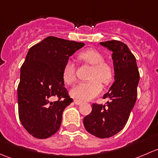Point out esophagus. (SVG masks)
Returning a JSON list of instances; mask_svg holds the SVG:
<instances>
[{"label": "esophagus", "instance_id": "34e87169", "mask_svg": "<svg viewBox=\"0 0 158 158\" xmlns=\"http://www.w3.org/2000/svg\"><path fill=\"white\" fill-rule=\"evenodd\" d=\"M74 103L76 105H77V106H79V105H81V103H82V102H80V101H79V100H77V99H75L74 100Z\"/></svg>", "mask_w": 158, "mask_h": 158}]
</instances>
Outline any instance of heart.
I'll list each match as a JSON object with an SVG mask.
<instances>
[{
    "instance_id": "obj_1",
    "label": "heart",
    "mask_w": 158,
    "mask_h": 158,
    "mask_svg": "<svg viewBox=\"0 0 158 158\" xmlns=\"http://www.w3.org/2000/svg\"><path fill=\"white\" fill-rule=\"evenodd\" d=\"M79 58L93 66L90 75L92 80L79 82L71 89L69 93L79 101H88L101 92L102 86L100 81L106 85L109 83L112 79L113 69L109 63L104 61L102 53L97 49H85L79 54ZM63 79L68 85H71L76 80V66L71 60H67L63 67Z\"/></svg>"
}]
</instances>
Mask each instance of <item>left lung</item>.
I'll return each instance as SVG.
<instances>
[{
    "instance_id": "8db88e82",
    "label": "left lung",
    "mask_w": 158,
    "mask_h": 158,
    "mask_svg": "<svg viewBox=\"0 0 158 158\" xmlns=\"http://www.w3.org/2000/svg\"><path fill=\"white\" fill-rule=\"evenodd\" d=\"M112 52L114 82L103 98L106 105L92 104L83 119L87 131L99 138H110L124 128L137 98L140 75L136 59L126 44L118 40L100 43Z\"/></svg>"
}]
</instances>
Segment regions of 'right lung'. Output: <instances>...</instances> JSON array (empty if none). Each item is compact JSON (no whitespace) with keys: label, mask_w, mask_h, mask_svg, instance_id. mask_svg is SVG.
<instances>
[{"label":"right lung","mask_w":158,"mask_h":158,"mask_svg":"<svg viewBox=\"0 0 158 158\" xmlns=\"http://www.w3.org/2000/svg\"><path fill=\"white\" fill-rule=\"evenodd\" d=\"M84 45L48 36L28 51L20 69L17 100L20 122L34 138H47L60 128L63 111L73 102L64 87L63 67ZM54 96L58 100L52 102Z\"/></svg>","instance_id":"obj_1"}]
</instances>
